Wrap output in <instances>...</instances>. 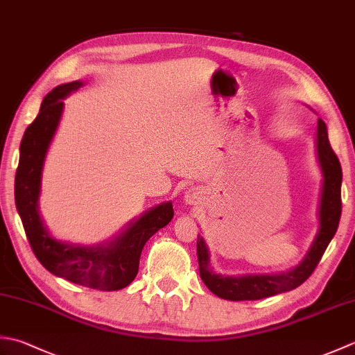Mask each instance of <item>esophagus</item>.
<instances>
[{"label":"esophagus","mask_w":355,"mask_h":355,"mask_svg":"<svg viewBox=\"0 0 355 355\" xmlns=\"http://www.w3.org/2000/svg\"><path fill=\"white\" fill-rule=\"evenodd\" d=\"M184 200H186V202H189V205H192V202L197 200V195H195L193 191H189V192H186Z\"/></svg>","instance_id":"esophagus-1"}]
</instances>
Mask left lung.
I'll return each mask as SVG.
<instances>
[{"label": "left lung", "mask_w": 355, "mask_h": 355, "mask_svg": "<svg viewBox=\"0 0 355 355\" xmlns=\"http://www.w3.org/2000/svg\"><path fill=\"white\" fill-rule=\"evenodd\" d=\"M315 149H318V160L323 177L319 202V230L305 258L297 267L286 273L223 276L216 275L210 268L209 250L205 239L198 235L197 254L200 276L207 288L218 297L227 300H258L275 296V294L297 288L318 267L328 244L336 235L342 215V166L329 145L327 125L322 119L318 120Z\"/></svg>", "instance_id": "obj_1"}]
</instances>
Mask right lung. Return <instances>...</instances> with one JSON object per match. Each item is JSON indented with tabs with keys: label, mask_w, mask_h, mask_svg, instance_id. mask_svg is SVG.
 Here are the masks:
<instances>
[{
	"label": "right lung",
	"mask_w": 355,
	"mask_h": 355,
	"mask_svg": "<svg viewBox=\"0 0 355 355\" xmlns=\"http://www.w3.org/2000/svg\"><path fill=\"white\" fill-rule=\"evenodd\" d=\"M82 87L74 80L62 84L44 97L40 114L24 132L19 146V163L15 175V202L35 256L55 276L89 288L122 290L137 276L139 261L146 241L173 218L172 202L148 210L131 221L110 243L93 247L62 243L45 227L37 201L45 155L62 117L64 99Z\"/></svg>",
	"instance_id": "1"
}]
</instances>
